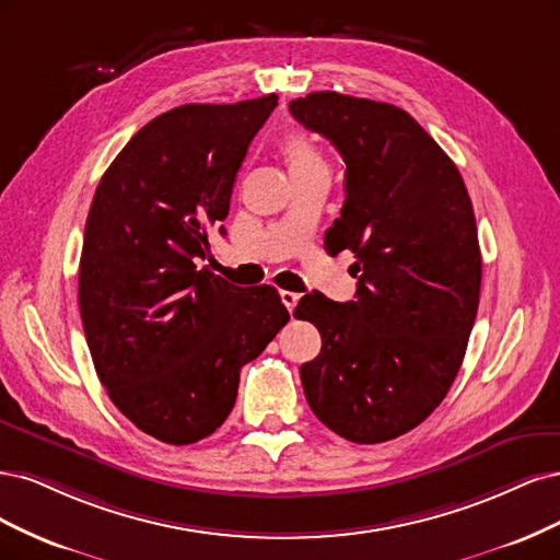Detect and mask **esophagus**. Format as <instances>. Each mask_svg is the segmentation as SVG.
Here are the masks:
<instances>
[{"instance_id": "1", "label": "esophagus", "mask_w": 560, "mask_h": 560, "mask_svg": "<svg viewBox=\"0 0 560 560\" xmlns=\"http://www.w3.org/2000/svg\"><path fill=\"white\" fill-rule=\"evenodd\" d=\"M279 298H281V302H283L285 310L293 314V310H295V304H298L300 295H298V293H293V291H281V293H279Z\"/></svg>"}]
</instances>
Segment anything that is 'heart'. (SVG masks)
<instances>
[{
    "instance_id": "obj_1",
    "label": "heart",
    "mask_w": 560,
    "mask_h": 560,
    "mask_svg": "<svg viewBox=\"0 0 560 560\" xmlns=\"http://www.w3.org/2000/svg\"><path fill=\"white\" fill-rule=\"evenodd\" d=\"M281 153H283V158L288 162V170H291V174L323 165V160H320L314 143L306 139L304 135H300V132H291V135L283 137Z\"/></svg>"
}]
</instances>
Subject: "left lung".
<instances>
[{
    "mask_svg": "<svg viewBox=\"0 0 560 560\" xmlns=\"http://www.w3.org/2000/svg\"><path fill=\"white\" fill-rule=\"evenodd\" d=\"M291 114L345 158L347 200L326 246L353 250L358 277L351 302L310 293L295 306L323 339L300 368L304 398L345 440L388 442L435 411L463 363L481 288L470 195L398 106L326 90Z\"/></svg>",
    "mask_w": 560,
    "mask_h": 560,
    "instance_id": "obj_1",
    "label": "left lung"
}]
</instances>
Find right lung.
I'll use <instances>...</instances> for the list:
<instances>
[{"label":"right lung","mask_w":560,"mask_h":560,"mask_svg":"<svg viewBox=\"0 0 560 560\" xmlns=\"http://www.w3.org/2000/svg\"><path fill=\"white\" fill-rule=\"evenodd\" d=\"M277 100L160 114L125 143L88 211L79 306L90 355L120 413L165 444L221 428L240 370L291 318L272 285L242 293L197 269Z\"/></svg>","instance_id":"obj_1"}]
</instances>
